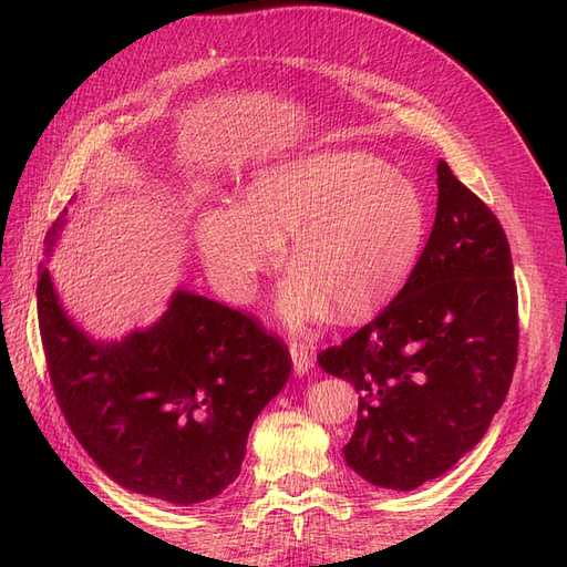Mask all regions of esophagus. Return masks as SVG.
Masks as SVG:
<instances>
[{
  "label": "esophagus",
  "mask_w": 567,
  "mask_h": 567,
  "mask_svg": "<svg viewBox=\"0 0 567 567\" xmlns=\"http://www.w3.org/2000/svg\"><path fill=\"white\" fill-rule=\"evenodd\" d=\"M312 354H315L312 348L305 346V342H298V340L290 342V357H293V371H296L298 375H302V373H307V371L312 369V364H315V357H312Z\"/></svg>",
  "instance_id": "obj_1"
}]
</instances>
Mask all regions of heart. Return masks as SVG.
I'll return each mask as SVG.
<instances>
[{"label": "heart", "instance_id": "heart-1", "mask_svg": "<svg viewBox=\"0 0 567 567\" xmlns=\"http://www.w3.org/2000/svg\"><path fill=\"white\" fill-rule=\"evenodd\" d=\"M425 229L414 182L367 151H323L260 169L244 205L205 210L196 236L217 286L231 300H248L290 234L296 271L281 288L279 312L305 326L329 305L350 321L381 310L414 271Z\"/></svg>", "mask_w": 567, "mask_h": 567}]
</instances>
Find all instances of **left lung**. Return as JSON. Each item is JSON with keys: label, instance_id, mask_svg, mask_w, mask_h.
<instances>
[{"label": "left lung", "instance_id": "left-lung-1", "mask_svg": "<svg viewBox=\"0 0 567 567\" xmlns=\"http://www.w3.org/2000/svg\"><path fill=\"white\" fill-rule=\"evenodd\" d=\"M437 188L431 238L398 298L317 354L359 392L348 466L402 492L447 473L483 440L518 362V288L502 221L444 161Z\"/></svg>", "mask_w": 567, "mask_h": 567}]
</instances>
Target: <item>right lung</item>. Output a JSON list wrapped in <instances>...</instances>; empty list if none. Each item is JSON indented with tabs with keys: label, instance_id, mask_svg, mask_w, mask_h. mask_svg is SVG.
Wrapping results in <instances>:
<instances>
[{
	"label": "right lung",
	"instance_id": "add662e5",
	"mask_svg": "<svg viewBox=\"0 0 567 567\" xmlns=\"http://www.w3.org/2000/svg\"><path fill=\"white\" fill-rule=\"evenodd\" d=\"M68 208L44 236L47 255ZM38 319L61 414L117 485L175 506L208 502L241 473L257 414L293 362L260 319L177 290L148 331L92 340L65 317L40 265Z\"/></svg>",
	"mask_w": 567,
	"mask_h": 567
}]
</instances>
